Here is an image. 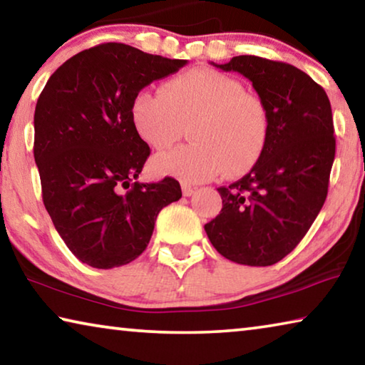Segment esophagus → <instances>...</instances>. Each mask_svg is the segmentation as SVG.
<instances>
[{
	"label": "esophagus",
	"mask_w": 365,
	"mask_h": 365,
	"mask_svg": "<svg viewBox=\"0 0 365 365\" xmlns=\"http://www.w3.org/2000/svg\"><path fill=\"white\" fill-rule=\"evenodd\" d=\"M182 193H183V196H191L196 193V188L190 187V185H182Z\"/></svg>",
	"instance_id": "esophagus-1"
}]
</instances>
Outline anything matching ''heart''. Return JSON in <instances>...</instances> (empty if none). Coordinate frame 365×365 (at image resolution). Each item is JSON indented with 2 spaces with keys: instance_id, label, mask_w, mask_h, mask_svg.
Here are the masks:
<instances>
[{
  "instance_id": "b5f03b06",
  "label": "heart",
  "mask_w": 365,
  "mask_h": 365,
  "mask_svg": "<svg viewBox=\"0 0 365 365\" xmlns=\"http://www.w3.org/2000/svg\"><path fill=\"white\" fill-rule=\"evenodd\" d=\"M135 132L154 150L180 140L190 125L193 143L160 153L154 174L201 183L225 174L238 177L261 156L267 140V109L237 78L197 67L160 85L159 93L140 91L130 108Z\"/></svg>"
}]
</instances>
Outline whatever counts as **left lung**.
Returning a JSON list of instances; mask_svg holds the SVG:
<instances>
[{
	"mask_svg": "<svg viewBox=\"0 0 365 365\" xmlns=\"http://www.w3.org/2000/svg\"><path fill=\"white\" fill-rule=\"evenodd\" d=\"M211 64L250 80L269 127L252 169L217 188L222 211L205 230L224 257L265 267L298 246L324 206L335 159L331 106L322 86L292 64L259 56Z\"/></svg>",
	"mask_w": 365,
	"mask_h": 365,
	"instance_id": "8db88e82",
	"label": "left lung"
}]
</instances>
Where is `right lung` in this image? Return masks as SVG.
<instances>
[{
  "instance_id": "1",
  "label": "right lung",
  "mask_w": 365,
  "mask_h": 365,
  "mask_svg": "<svg viewBox=\"0 0 365 365\" xmlns=\"http://www.w3.org/2000/svg\"><path fill=\"white\" fill-rule=\"evenodd\" d=\"M187 64L123 43H103L59 67L36 101L34 156L43 202L67 248L95 269L120 267L146 250L159 211L180 183L137 180L150 146L130 108L141 90Z\"/></svg>"
}]
</instances>
